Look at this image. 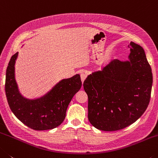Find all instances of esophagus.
Wrapping results in <instances>:
<instances>
[{
  "mask_svg": "<svg viewBox=\"0 0 158 158\" xmlns=\"http://www.w3.org/2000/svg\"><path fill=\"white\" fill-rule=\"evenodd\" d=\"M81 81H82V82L83 83V82L85 81V78H86V74H85V73H82L81 74Z\"/></svg>",
  "mask_w": 158,
  "mask_h": 158,
  "instance_id": "1",
  "label": "esophagus"
}]
</instances>
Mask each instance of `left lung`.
<instances>
[{
  "label": "left lung",
  "instance_id": "left-lung-1",
  "mask_svg": "<svg viewBox=\"0 0 158 158\" xmlns=\"http://www.w3.org/2000/svg\"><path fill=\"white\" fill-rule=\"evenodd\" d=\"M129 60L110 61L87 76L88 120L98 130L116 131L136 122L149 104L152 74L143 48L130 42Z\"/></svg>",
  "mask_w": 158,
  "mask_h": 158
}]
</instances>
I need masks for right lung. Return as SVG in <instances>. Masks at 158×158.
<instances>
[{
	"instance_id": "1",
	"label": "right lung",
	"mask_w": 158,
	"mask_h": 158,
	"mask_svg": "<svg viewBox=\"0 0 158 158\" xmlns=\"http://www.w3.org/2000/svg\"><path fill=\"white\" fill-rule=\"evenodd\" d=\"M19 52L10 59L6 70V94L14 115L34 130H48L63 123L71 99L81 88L79 74L62 79L42 96L28 99L21 94L15 77V63Z\"/></svg>"
}]
</instances>
